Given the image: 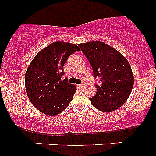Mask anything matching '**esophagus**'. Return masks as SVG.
I'll list each match as a JSON object with an SVG mask.
<instances>
[{
    "instance_id": "34e87169",
    "label": "esophagus",
    "mask_w": 156,
    "mask_h": 156,
    "mask_svg": "<svg viewBox=\"0 0 156 156\" xmlns=\"http://www.w3.org/2000/svg\"><path fill=\"white\" fill-rule=\"evenodd\" d=\"M78 87H80V88H83V87H84V84H79V85H78Z\"/></svg>"
}]
</instances>
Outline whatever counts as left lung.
Instances as JSON below:
<instances>
[{
	"label": "left lung",
	"instance_id": "left-lung-1",
	"mask_svg": "<svg viewBox=\"0 0 156 156\" xmlns=\"http://www.w3.org/2000/svg\"><path fill=\"white\" fill-rule=\"evenodd\" d=\"M90 63L94 76L100 77L97 94L89 98L100 111L109 112L119 108L128 99L134 82L130 65L115 49L101 41L78 44Z\"/></svg>",
	"mask_w": 156,
	"mask_h": 156
}]
</instances>
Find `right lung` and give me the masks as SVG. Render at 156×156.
Returning a JSON list of instances; mask_svg holds the SVG:
<instances>
[{
  "label": "right lung",
  "instance_id": "obj_1",
  "mask_svg": "<svg viewBox=\"0 0 156 156\" xmlns=\"http://www.w3.org/2000/svg\"><path fill=\"white\" fill-rule=\"evenodd\" d=\"M78 50L76 44L53 42L42 49L31 62L25 75L26 94L41 112L57 115L72 100L76 86L61 78L69 56Z\"/></svg>",
  "mask_w": 156,
  "mask_h": 156
}]
</instances>
